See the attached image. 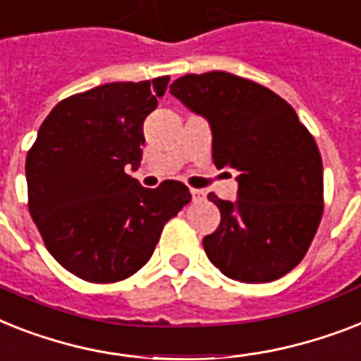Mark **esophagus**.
<instances>
[{"label":"esophagus","mask_w":361,"mask_h":361,"mask_svg":"<svg viewBox=\"0 0 361 361\" xmlns=\"http://www.w3.org/2000/svg\"><path fill=\"white\" fill-rule=\"evenodd\" d=\"M190 192H192V199H194L195 203H197V201H203V199H204V192H203V190L192 188V190H190Z\"/></svg>","instance_id":"obj_1"}]
</instances>
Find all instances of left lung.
Listing matches in <instances>:
<instances>
[{
    "mask_svg": "<svg viewBox=\"0 0 361 361\" xmlns=\"http://www.w3.org/2000/svg\"><path fill=\"white\" fill-rule=\"evenodd\" d=\"M173 97L207 117L216 167L238 171V199H209L221 220L203 238L210 262L227 278L268 283L298 264L322 210V158L289 102L247 78L212 71L186 74Z\"/></svg>",
    "mask_w": 361,
    "mask_h": 361,
    "instance_id": "8db88e82",
    "label": "left lung"
}]
</instances>
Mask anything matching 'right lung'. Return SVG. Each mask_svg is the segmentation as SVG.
<instances>
[{
  "instance_id": "obj_1",
  "label": "right lung",
  "mask_w": 361,
  "mask_h": 361,
  "mask_svg": "<svg viewBox=\"0 0 361 361\" xmlns=\"http://www.w3.org/2000/svg\"><path fill=\"white\" fill-rule=\"evenodd\" d=\"M169 76L104 83L51 109L25 158L27 207L46 250L91 283H115L145 267L162 229L192 201L188 186L143 188V121Z\"/></svg>"
}]
</instances>
